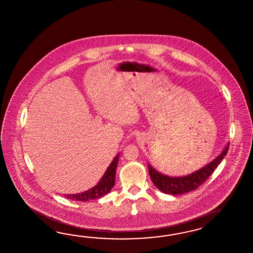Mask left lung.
<instances>
[{"label": "left lung", "instance_id": "left-lung-1", "mask_svg": "<svg viewBox=\"0 0 253 253\" xmlns=\"http://www.w3.org/2000/svg\"><path fill=\"white\" fill-rule=\"evenodd\" d=\"M228 143L221 153L214 158L209 164L204 166L194 172L183 176H170L155 170V168L148 164L149 173L154 185L160 191L167 195H182L185 193L193 191L197 189L199 185H202L207 179L210 177L211 173L216 170V167L221 163L226 154H228Z\"/></svg>", "mask_w": 253, "mask_h": 253}]
</instances>
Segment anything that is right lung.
<instances>
[{
  "label": "right lung",
  "mask_w": 253,
  "mask_h": 253,
  "mask_svg": "<svg viewBox=\"0 0 253 253\" xmlns=\"http://www.w3.org/2000/svg\"><path fill=\"white\" fill-rule=\"evenodd\" d=\"M119 155L118 154L113 161L111 162L110 167L107 168L105 171L103 176L100 178L99 183L94 185L92 188L86 190V191L79 193V194H69L64 195V197H67L70 200L80 201V202H86L88 200L97 199L107 195L111 191L112 187L115 185V174H116V168H117L118 162H119Z\"/></svg>",
  "instance_id": "1"
}]
</instances>
